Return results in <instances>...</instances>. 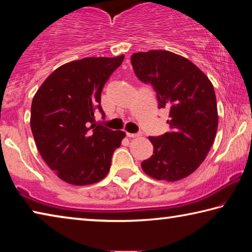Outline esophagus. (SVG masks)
I'll list each match as a JSON object with an SVG mask.
<instances>
[{
	"instance_id": "34e87169",
	"label": "esophagus",
	"mask_w": 252,
	"mask_h": 252,
	"mask_svg": "<svg viewBox=\"0 0 252 252\" xmlns=\"http://www.w3.org/2000/svg\"><path fill=\"white\" fill-rule=\"evenodd\" d=\"M126 135L129 136V138H136V136L141 135V132H136V133H130V132H127Z\"/></svg>"
}]
</instances>
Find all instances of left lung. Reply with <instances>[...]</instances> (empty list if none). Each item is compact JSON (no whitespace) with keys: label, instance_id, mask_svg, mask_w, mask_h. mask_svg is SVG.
<instances>
[{"label":"left lung","instance_id":"obj_1","mask_svg":"<svg viewBox=\"0 0 252 252\" xmlns=\"http://www.w3.org/2000/svg\"><path fill=\"white\" fill-rule=\"evenodd\" d=\"M131 64L136 78L152 85L159 108L169 110L171 129L149 136L153 155L142 161V170L157 180H180L199 168L215 141L218 110L213 85L192 62L169 51L134 53Z\"/></svg>","mask_w":252,"mask_h":252}]
</instances>
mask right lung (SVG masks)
<instances>
[{"mask_svg":"<svg viewBox=\"0 0 252 252\" xmlns=\"http://www.w3.org/2000/svg\"><path fill=\"white\" fill-rule=\"evenodd\" d=\"M125 59L85 58L60 66L34 95L31 129L40 155L61 180L95 183L108 174L125 132L95 123L104 118L101 93Z\"/></svg>","mask_w":252,"mask_h":252,"instance_id":"right-lung-1","label":"right lung"}]
</instances>
